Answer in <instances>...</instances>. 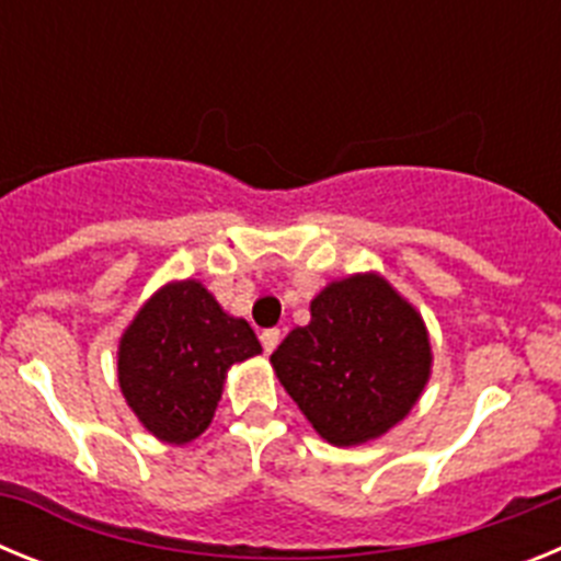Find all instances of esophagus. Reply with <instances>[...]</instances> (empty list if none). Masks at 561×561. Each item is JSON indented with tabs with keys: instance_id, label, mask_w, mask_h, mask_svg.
I'll return each mask as SVG.
<instances>
[{
	"instance_id": "1",
	"label": "esophagus",
	"mask_w": 561,
	"mask_h": 561,
	"mask_svg": "<svg viewBox=\"0 0 561 561\" xmlns=\"http://www.w3.org/2000/svg\"><path fill=\"white\" fill-rule=\"evenodd\" d=\"M277 342H280V331H277V329L261 331V345H264L266 354H272V351L277 348Z\"/></svg>"
}]
</instances>
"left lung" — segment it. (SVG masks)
<instances>
[{"mask_svg": "<svg viewBox=\"0 0 561 561\" xmlns=\"http://www.w3.org/2000/svg\"><path fill=\"white\" fill-rule=\"evenodd\" d=\"M270 362L317 433L334 447H356L413 410L433 348L419 311L365 272L325 286L311 300V323L289 331Z\"/></svg>", "mask_w": 561, "mask_h": 561, "instance_id": "obj_1", "label": "left lung"}]
</instances>
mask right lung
<instances>
[{
  "instance_id": "right-lung-1",
  "label": "right lung",
  "mask_w": 561,
  "mask_h": 561,
  "mask_svg": "<svg viewBox=\"0 0 561 561\" xmlns=\"http://www.w3.org/2000/svg\"><path fill=\"white\" fill-rule=\"evenodd\" d=\"M255 354L247 320L227 314L199 280H173L123 331L117 381L142 427L180 447L210 427L230 365Z\"/></svg>"
}]
</instances>
